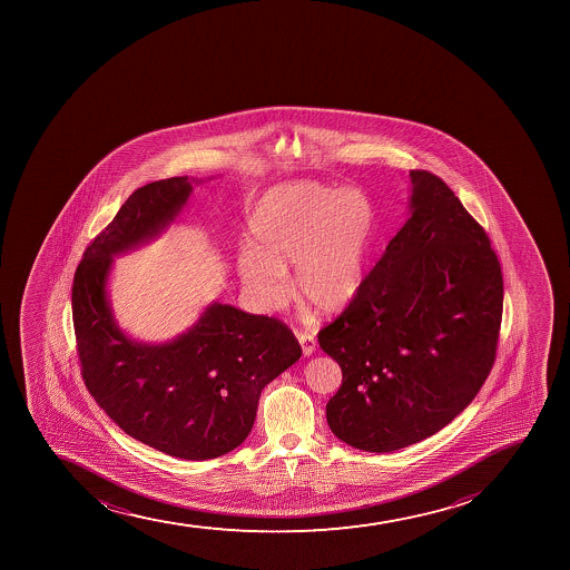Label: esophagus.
<instances>
[{
	"label": "esophagus",
	"instance_id": "esophagus-1",
	"mask_svg": "<svg viewBox=\"0 0 570 570\" xmlns=\"http://www.w3.org/2000/svg\"><path fill=\"white\" fill-rule=\"evenodd\" d=\"M297 340H299L301 350H303V355L311 356L314 351H316V338L312 336V334H297Z\"/></svg>",
	"mask_w": 570,
	"mask_h": 570
}]
</instances>
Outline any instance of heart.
I'll list each match as a JSON object with an SVG mask.
<instances>
[{
    "label": "heart",
    "mask_w": 570,
    "mask_h": 570,
    "mask_svg": "<svg viewBox=\"0 0 570 570\" xmlns=\"http://www.w3.org/2000/svg\"><path fill=\"white\" fill-rule=\"evenodd\" d=\"M372 236V203L355 187L278 186L248 217L250 247L237 253V276L259 311L281 312L294 297L288 269L295 265L301 297L334 316L361 292Z\"/></svg>",
    "instance_id": "1"
}]
</instances>
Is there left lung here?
<instances>
[{
	"mask_svg": "<svg viewBox=\"0 0 570 570\" xmlns=\"http://www.w3.org/2000/svg\"><path fill=\"white\" fill-rule=\"evenodd\" d=\"M409 178V219L317 334L344 375L328 428L372 453L416 444L461 414L491 373L502 323V269L485 230L439 176Z\"/></svg>",
	"mask_w": 570,
	"mask_h": 570,
	"instance_id": "8db88e82",
	"label": "left lung"
}]
</instances>
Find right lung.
<instances>
[{
    "label": "right lung",
    "mask_w": 570,
    "mask_h": 570,
    "mask_svg": "<svg viewBox=\"0 0 570 570\" xmlns=\"http://www.w3.org/2000/svg\"><path fill=\"white\" fill-rule=\"evenodd\" d=\"M200 181L175 176L139 187L87 247L72 286L90 395L131 439L187 461L236 450L253 429L265 384L303 355L284 323L219 301L164 344L139 342L120 328L108 294L115 258L169 230Z\"/></svg>",
    "instance_id": "1"
}]
</instances>
